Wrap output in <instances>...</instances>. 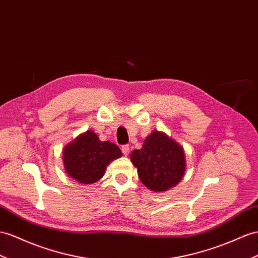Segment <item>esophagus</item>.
Returning <instances> with one entry per match:
<instances>
[{
    "label": "esophagus",
    "mask_w": 258,
    "mask_h": 258,
    "mask_svg": "<svg viewBox=\"0 0 258 258\" xmlns=\"http://www.w3.org/2000/svg\"><path fill=\"white\" fill-rule=\"evenodd\" d=\"M130 151H131V148L128 145H124V146H122V153L124 156H127L130 154Z\"/></svg>",
    "instance_id": "esophagus-1"
}]
</instances>
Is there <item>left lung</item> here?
<instances>
[{"label":"left lung","instance_id":"left-lung-1","mask_svg":"<svg viewBox=\"0 0 258 258\" xmlns=\"http://www.w3.org/2000/svg\"><path fill=\"white\" fill-rule=\"evenodd\" d=\"M131 161L142 183L156 193L174 187L186 171L183 147L159 131L148 135L141 149L132 151Z\"/></svg>","mask_w":258,"mask_h":258}]
</instances>
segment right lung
<instances>
[{
  "mask_svg": "<svg viewBox=\"0 0 258 258\" xmlns=\"http://www.w3.org/2000/svg\"><path fill=\"white\" fill-rule=\"evenodd\" d=\"M121 156V149L115 144L101 142L89 130L64 147L63 164L72 179L87 185L100 180L108 164Z\"/></svg>",
  "mask_w": 258,
  "mask_h": 258,
  "instance_id": "add662e5",
  "label": "right lung"
}]
</instances>
